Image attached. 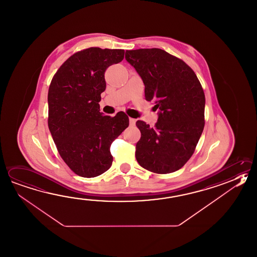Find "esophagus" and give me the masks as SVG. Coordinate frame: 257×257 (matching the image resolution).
<instances>
[{"instance_id": "esophagus-1", "label": "esophagus", "mask_w": 257, "mask_h": 257, "mask_svg": "<svg viewBox=\"0 0 257 257\" xmlns=\"http://www.w3.org/2000/svg\"><path fill=\"white\" fill-rule=\"evenodd\" d=\"M129 122H130V125H135L136 124V120L134 118H129Z\"/></svg>"}]
</instances>
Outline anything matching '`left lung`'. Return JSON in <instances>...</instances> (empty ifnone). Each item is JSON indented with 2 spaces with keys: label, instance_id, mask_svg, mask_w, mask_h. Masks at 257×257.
<instances>
[{
  "label": "left lung",
  "instance_id": "obj_1",
  "mask_svg": "<svg viewBox=\"0 0 257 257\" xmlns=\"http://www.w3.org/2000/svg\"><path fill=\"white\" fill-rule=\"evenodd\" d=\"M126 61L145 84L147 101L155 102V128L136 121L141 139L136 144L138 164L156 174L182 168L194 154L204 127L205 97L194 71L162 49L126 51Z\"/></svg>",
  "mask_w": 257,
  "mask_h": 257
}]
</instances>
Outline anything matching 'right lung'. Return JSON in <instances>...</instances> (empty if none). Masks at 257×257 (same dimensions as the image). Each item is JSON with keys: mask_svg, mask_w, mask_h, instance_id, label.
Instances as JSON below:
<instances>
[{"mask_svg": "<svg viewBox=\"0 0 257 257\" xmlns=\"http://www.w3.org/2000/svg\"><path fill=\"white\" fill-rule=\"evenodd\" d=\"M124 56L121 49L91 47L68 58L54 74L48 92V126L59 154L82 177L102 175L111 167V143L129 125L123 111L100 112L104 72Z\"/></svg>", "mask_w": 257, "mask_h": 257, "instance_id": "add662e5", "label": "right lung"}]
</instances>
